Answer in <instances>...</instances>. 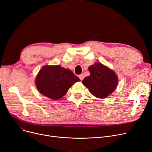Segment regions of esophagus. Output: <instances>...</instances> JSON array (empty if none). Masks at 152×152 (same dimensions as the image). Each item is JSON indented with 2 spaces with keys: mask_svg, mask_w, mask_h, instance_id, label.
<instances>
[{
  "mask_svg": "<svg viewBox=\"0 0 152 152\" xmlns=\"http://www.w3.org/2000/svg\"><path fill=\"white\" fill-rule=\"evenodd\" d=\"M84 74H81V75H79V79H81V80L82 81V80H83V79L84 78Z\"/></svg>",
  "mask_w": 152,
  "mask_h": 152,
  "instance_id": "obj_1",
  "label": "esophagus"
}]
</instances>
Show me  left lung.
I'll return each instance as SVG.
<instances>
[{
	"label": "left lung",
	"instance_id": "obj_1",
	"mask_svg": "<svg viewBox=\"0 0 152 152\" xmlns=\"http://www.w3.org/2000/svg\"><path fill=\"white\" fill-rule=\"evenodd\" d=\"M90 76L82 83L95 97L105 99L116 89L118 79L115 72L103 64L97 62L89 67Z\"/></svg>",
	"mask_w": 152,
	"mask_h": 152
}]
</instances>
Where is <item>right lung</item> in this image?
<instances>
[{
	"mask_svg": "<svg viewBox=\"0 0 152 152\" xmlns=\"http://www.w3.org/2000/svg\"><path fill=\"white\" fill-rule=\"evenodd\" d=\"M80 81L68 69L60 65H45L39 71L35 82L40 93L52 100H57L66 94L69 87Z\"/></svg>",
	"mask_w": 152,
	"mask_h": 152,
	"instance_id": "add662e5",
	"label": "right lung"
}]
</instances>
